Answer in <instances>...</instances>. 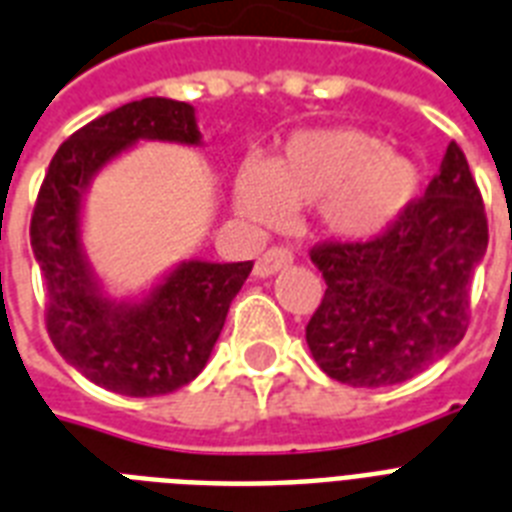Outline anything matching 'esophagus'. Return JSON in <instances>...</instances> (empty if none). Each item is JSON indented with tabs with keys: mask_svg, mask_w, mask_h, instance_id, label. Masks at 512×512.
Wrapping results in <instances>:
<instances>
[{
	"mask_svg": "<svg viewBox=\"0 0 512 512\" xmlns=\"http://www.w3.org/2000/svg\"><path fill=\"white\" fill-rule=\"evenodd\" d=\"M292 263H294L292 249L273 247V249H268V252H263V255L257 257L255 276L257 278H268V276H273V273H278V270L289 268Z\"/></svg>",
	"mask_w": 512,
	"mask_h": 512,
	"instance_id": "34e87169",
	"label": "esophagus"
}]
</instances>
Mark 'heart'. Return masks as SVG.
<instances>
[{"label":"heart","instance_id":"heart-1","mask_svg":"<svg viewBox=\"0 0 512 512\" xmlns=\"http://www.w3.org/2000/svg\"><path fill=\"white\" fill-rule=\"evenodd\" d=\"M421 191V168L360 128H307L273 160H247L234 178V210L249 226H284L294 205L318 207L323 231L365 242L392 228Z\"/></svg>","mask_w":512,"mask_h":512}]
</instances>
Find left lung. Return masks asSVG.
<instances>
[{
    "instance_id": "1",
    "label": "left lung",
    "mask_w": 512,
    "mask_h": 512,
    "mask_svg": "<svg viewBox=\"0 0 512 512\" xmlns=\"http://www.w3.org/2000/svg\"><path fill=\"white\" fill-rule=\"evenodd\" d=\"M486 244L479 186L450 141L426 194L392 228L310 252L326 281L305 331L315 363L350 386L402 384L426 371L463 339Z\"/></svg>"
}]
</instances>
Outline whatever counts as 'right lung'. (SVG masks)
<instances>
[{"label":"right lung","mask_w":512,"mask_h":512,"mask_svg":"<svg viewBox=\"0 0 512 512\" xmlns=\"http://www.w3.org/2000/svg\"><path fill=\"white\" fill-rule=\"evenodd\" d=\"M139 141L202 147L189 102H128L70 136L49 162L31 218L54 350L107 392L157 397L194 381L226 323L247 263L181 260L136 297H112L83 244L91 181Z\"/></svg>","instance_id":"obj_1"}]
</instances>
